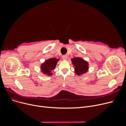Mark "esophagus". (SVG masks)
I'll list each match as a JSON object with an SVG mask.
<instances>
[{
	"label": "esophagus",
	"mask_w": 126,
	"mask_h": 126,
	"mask_svg": "<svg viewBox=\"0 0 126 126\" xmlns=\"http://www.w3.org/2000/svg\"><path fill=\"white\" fill-rule=\"evenodd\" d=\"M67 56H66V55H64V56H63V57H62V58H63V59L64 60H66L67 59Z\"/></svg>",
	"instance_id": "34e87169"
}]
</instances>
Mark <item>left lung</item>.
<instances>
[{
    "instance_id": "obj_1",
    "label": "left lung",
    "mask_w": 126,
    "mask_h": 126,
    "mask_svg": "<svg viewBox=\"0 0 126 126\" xmlns=\"http://www.w3.org/2000/svg\"><path fill=\"white\" fill-rule=\"evenodd\" d=\"M71 60L75 66V73L78 76H81L88 71L89 63L84 59L80 57H74Z\"/></svg>"
}]
</instances>
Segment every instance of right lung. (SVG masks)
Masks as SVG:
<instances>
[{"mask_svg":"<svg viewBox=\"0 0 126 126\" xmlns=\"http://www.w3.org/2000/svg\"><path fill=\"white\" fill-rule=\"evenodd\" d=\"M59 60V59L56 58H51L46 60L40 66L41 72L46 76H52V73L51 71L55 69L56 65Z\"/></svg>","mask_w":126,"mask_h":126,"instance_id":"add662e5","label":"right lung"}]
</instances>
